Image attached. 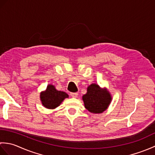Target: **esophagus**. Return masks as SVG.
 Wrapping results in <instances>:
<instances>
[{"label": "esophagus", "instance_id": "1", "mask_svg": "<svg viewBox=\"0 0 155 155\" xmlns=\"http://www.w3.org/2000/svg\"><path fill=\"white\" fill-rule=\"evenodd\" d=\"M70 95L73 98H77L78 97V93H71Z\"/></svg>", "mask_w": 155, "mask_h": 155}]
</instances>
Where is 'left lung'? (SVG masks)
Here are the masks:
<instances>
[{"label": "left lung", "instance_id": "1", "mask_svg": "<svg viewBox=\"0 0 155 155\" xmlns=\"http://www.w3.org/2000/svg\"><path fill=\"white\" fill-rule=\"evenodd\" d=\"M83 100L87 109L93 113H101L109 105L111 97L105 89H101L98 84H92L87 88V93Z\"/></svg>", "mask_w": 155, "mask_h": 155}]
</instances>
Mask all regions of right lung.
Here are the masks:
<instances>
[{
  "label": "right lung",
  "mask_w": 155,
  "mask_h": 155,
  "mask_svg": "<svg viewBox=\"0 0 155 155\" xmlns=\"http://www.w3.org/2000/svg\"><path fill=\"white\" fill-rule=\"evenodd\" d=\"M68 97V95L67 93L57 91L52 84L48 85L47 90L41 93L42 104L45 107L50 109L58 107L64 98Z\"/></svg>",
  "instance_id": "1"
}]
</instances>
